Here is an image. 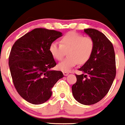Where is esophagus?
I'll return each instance as SVG.
<instances>
[{
    "mask_svg": "<svg viewBox=\"0 0 125 125\" xmlns=\"http://www.w3.org/2000/svg\"><path fill=\"white\" fill-rule=\"evenodd\" d=\"M63 75L65 76H67L69 74V72H63Z\"/></svg>",
    "mask_w": 125,
    "mask_h": 125,
    "instance_id": "34e87169",
    "label": "esophagus"
}]
</instances>
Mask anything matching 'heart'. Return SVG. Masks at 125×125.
Instances as JSON below:
<instances>
[{
	"mask_svg": "<svg viewBox=\"0 0 125 125\" xmlns=\"http://www.w3.org/2000/svg\"><path fill=\"white\" fill-rule=\"evenodd\" d=\"M60 44L53 42L50 45L52 56L57 60H61L67 52L68 57L60 62L57 68L63 72H69L79 63H85L89 60L94 50V42L91 38L83 37L82 34L71 31L60 39Z\"/></svg>",
	"mask_w": 125,
	"mask_h": 125,
	"instance_id": "1",
	"label": "heart"
}]
</instances>
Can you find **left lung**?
Instances as JSON below:
<instances>
[{"mask_svg":"<svg viewBox=\"0 0 125 125\" xmlns=\"http://www.w3.org/2000/svg\"><path fill=\"white\" fill-rule=\"evenodd\" d=\"M83 31L93 40L94 50L88 61L79 69L82 73L76 75L72 90L77 101L91 105L108 94L116 76V61L113 46L104 34L94 29Z\"/></svg>","mask_w":125,"mask_h":125,"instance_id":"1","label":"left lung"}]
</instances>
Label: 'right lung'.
<instances>
[{"label": "right lung", "mask_w": 125, "mask_h": 125, "mask_svg": "<svg viewBox=\"0 0 125 125\" xmlns=\"http://www.w3.org/2000/svg\"><path fill=\"white\" fill-rule=\"evenodd\" d=\"M61 36V32L36 28L12 46L9 66L13 83L19 95L31 104L47 101L51 89L64 77L61 71L52 70L56 63L49 51L51 43Z\"/></svg>", "instance_id": "1"}]
</instances>
